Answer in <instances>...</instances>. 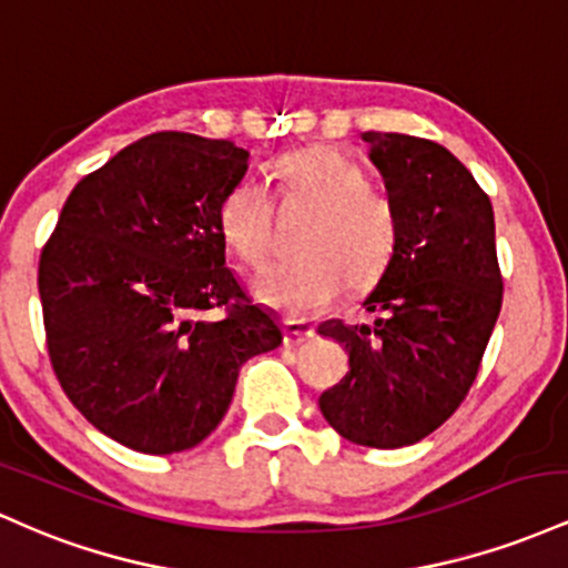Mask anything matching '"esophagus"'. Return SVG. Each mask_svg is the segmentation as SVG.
Segmentation results:
<instances>
[{"label":"esophagus","instance_id":"34e87169","mask_svg":"<svg viewBox=\"0 0 568 568\" xmlns=\"http://www.w3.org/2000/svg\"><path fill=\"white\" fill-rule=\"evenodd\" d=\"M314 327L305 322H286L284 324V346H303V343L314 341Z\"/></svg>","mask_w":568,"mask_h":568}]
</instances>
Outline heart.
I'll return each mask as SVG.
<instances>
[{
  "instance_id": "obj_1",
  "label": "heart",
  "mask_w": 568,
  "mask_h": 568,
  "mask_svg": "<svg viewBox=\"0 0 568 568\" xmlns=\"http://www.w3.org/2000/svg\"><path fill=\"white\" fill-rule=\"evenodd\" d=\"M273 176L290 199L314 203L316 214L303 239V260L267 267L254 282V297L290 322H305L343 292L367 290L397 250V209L359 163L329 144L292 150L273 163ZM220 233L246 265L271 260L273 201L263 184L244 180L220 206Z\"/></svg>"
}]
</instances>
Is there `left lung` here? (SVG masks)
<instances>
[{
    "label": "left lung",
    "instance_id": "left-lung-1",
    "mask_svg": "<svg viewBox=\"0 0 568 568\" xmlns=\"http://www.w3.org/2000/svg\"><path fill=\"white\" fill-rule=\"evenodd\" d=\"M397 209L392 263L365 297L373 324L333 318L318 335L346 346L348 373L318 397L341 437L403 448L443 426L475 384L501 311L494 209L443 144L362 133Z\"/></svg>",
    "mask_w": 568,
    "mask_h": 568
}]
</instances>
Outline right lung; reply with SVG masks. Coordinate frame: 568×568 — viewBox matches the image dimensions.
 <instances>
[{"label": "right lung", "instance_id": "obj_1", "mask_svg": "<svg viewBox=\"0 0 568 568\" xmlns=\"http://www.w3.org/2000/svg\"><path fill=\"white\" fill-rule=\"evenodd\" d=\"M250 152L161 131L74 184L40 257L50 365L72 405L114 443L195 448L231 407L239 369L282 327L225 263L220 206ZM225 307L222 320L205 311Z\"/></svg>", "mask_w": 568, "mask_h": 568}]
</instances>
